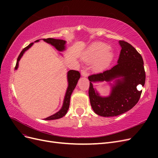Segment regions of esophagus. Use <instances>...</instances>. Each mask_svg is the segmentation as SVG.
Segmentation results:
<instances>
[{
  "label": "esophagus",
  "instance_id": "1",
  "mask_svg": "<svg viewBox=\"0 0 158 158\" xmlns=\"http://www.w3.org/2000/svg\"><path fill=\"white\" fill-rule=\"evenodd\" d=\"M81 74H82V76H84V77H87V76H88V74L87 73V70L85 69H83L82 70V73H81Z\"/></svg>",
  "mask_w": 158,
  "mask_h": 158
}]
</instances>
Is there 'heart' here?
Returning a JSON list of instances; mask_svg holds the SVG:
<instances>
[{"label": "heart", "instance_id": "b5f03b06", "mask_svg": "<svg viewBox=\"0 0 158 158\" xmlns=\"http://www.w3.org/2000/svg\"><path fill=\"white\" fill-rule=\"evenodd\" d=\"M114 58L113 52L109 45L103 42H95L89 46L83 54L82 59L86 62H92L95 72H102L106 69Z\"/></svg>", "mask_w": 158, "mask_h": 158}]
</instances>
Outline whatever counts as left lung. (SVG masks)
Returning <instances> with one entry per match:
<instances>
[{"label": "left lung", "instance_id": "left-lung-1", "mask_svg": "<svg viewBox=\"0 0 158 158\" xmlns=\"http://www.w3.org/2000/svg\"><path fill=\"white\" fill-rule=\"evenodd\" d=\"M121 51L117 64L102 73L91 75L89 98L94 111L102 117H115L131 109L138 103L142 94L136 87L144 86L146 74L142 56L128 43L118 41ZM106 82L110 94L102 97L93 84Z\"/></svg>", "mask_w": 158, "mask_h": 158}]
</instances>
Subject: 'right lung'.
<instances>
[{"label":"right lung","mask_w":158,"mask_h":158,"mask_svg":"<svg viewBox=\"0 0 158 158\" xmlns=\"http://www.w3.org/2000/svg\"><path fill=\"white\" fill-rule=\"evenodd\" d=\"M42 40H44L45 42L47 43V44H49L53 46L57 51H59L60 52H63L66 50V41L64 40L53 39V38H47V39H44ZM40 41V40H36L35 41V43L39 42ZM33 44H34V43H31V44H30L29 45L27 46L26 48H24L20 54L19 55V56L18 57L16 67H15V70H17V69H18L19 61L20 60L23 54H24L25 52L29 49L30 47H31V46ZM59 53L62 56H63V54L60 53V52H59ZM80 78V74L78 71L73 70H70L68 71V73H67L68 87H67V88H66V93L64 95L63 106H62V107L60 108V109L59 111H57L55 114H52V115L44 118V120H55V119H59L60 118H62L65 115L66 113H67L68 109L69 108L70 99L72 93H73V90L74 89Z\"/></svg>","instance_id":"1"}]
</instances>
